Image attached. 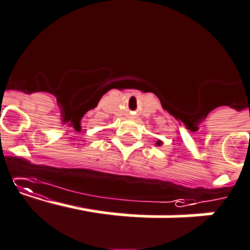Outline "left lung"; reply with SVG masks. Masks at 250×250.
Returning a JSON list of instances; mask_svg holds the SVG:
<instances>
[{"label": "left lung", "instance_id": "obj_1", "mask_svg": "<svg viewBox=\"0 0 250 250\" xmlns=\"http://www.w3.org/2000/svg\"><path fill=\"white\" fill-rule=\"evenodd\" d=\"M162 144H163V142L161 141V140H157V141H156V145H157V146H161V145H162Z\"/></svg>", "mask_w": 250, "mask_h": 250}]
</instances>
